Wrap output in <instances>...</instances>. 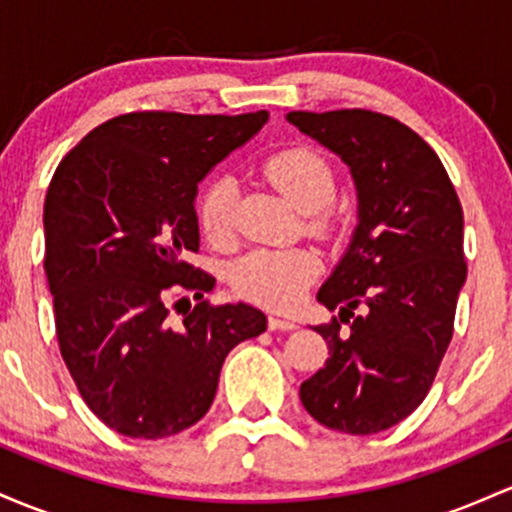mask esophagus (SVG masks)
Here are the masks:
<instances>
[{"label": "esophagus", "mask_w": 512, "mask_h": 512, "mask_svg": "<svg viewBox=\"0 0 512 512\" xmlns=\"http://www.w3.org/2000/svg\"><path fill=\"white\" fill-rule=\"evenodd\" d=\"M268 329H271V331H292V329H297V324H295V321H290V319L275 317V314H271V317H268Z\"/></svg>", "instance_id": "1"}]
</instances>
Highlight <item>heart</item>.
I'll use <instances>...</instances> for the list:
<instances>
[{
	"label": "heart",
	"mask_w": 512,
	"mask_h": 512,
	"mask_svg": "<svg viewBox=\"0 0 512 512\" xmlns=\"http://www.w3.org/2000/svg\"><path fill=\"white\" fill-rule=\"evenodd\" d=\"M263 176L287 203L300 212H319L336 193V174L331 164L312 147L295 145L271 154L263 164ZM198 225L208 241L227 246L234 239V186L229 179H217L198 200ZM314 229H324L326 220H312ZM321 271L312 251H271L261 249L234 266L232 285L244 300L266 307H295Z\"/></svg>",
	"instance_id": "1"
}]
</instances>
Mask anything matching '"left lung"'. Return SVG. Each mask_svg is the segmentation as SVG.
I'll use <instances>...</instances> for the list:
<instances>
[{"mask_svg": "<svg viewBox=\"0 0 512 512\" xmlns=\"http://www.w3.org/2000/svg\"><path fill=\"white\" fill-rule=\"evenodd\" d=\"M287 120L350 166L358 229L319 290L338 309L314 326L331 358L302 382L321 426L372 435L413 413L433 387L467 280L464 217L435 149L409 125L365 108Z\"/></svg>", "mask_w": 512, "mask_h": 512, "instance_id": "left-lung-1", "label": "left lung"}]
</instances>
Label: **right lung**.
Masks as SVG:
<instances>
[{"mask_svg": "<svg viewBox=\"0 0 512 512\" xmlns=\"http://www.w3.org/2000/svg\"><path fill=\"white\" fill-rule=\"evenodd\" d=\"M266 120L268 111L125 113L55 169L43 268L57 346L86 406L120 435L159 440L191 428L215 399L229 350L266 331L261 309L203 300L215 278L188 261L200 249L198 183Z\"/></svg>", "mask_w": 512, "mask_h": 512, "instance_id": "1", "label": "right lung"}]
</instances>
